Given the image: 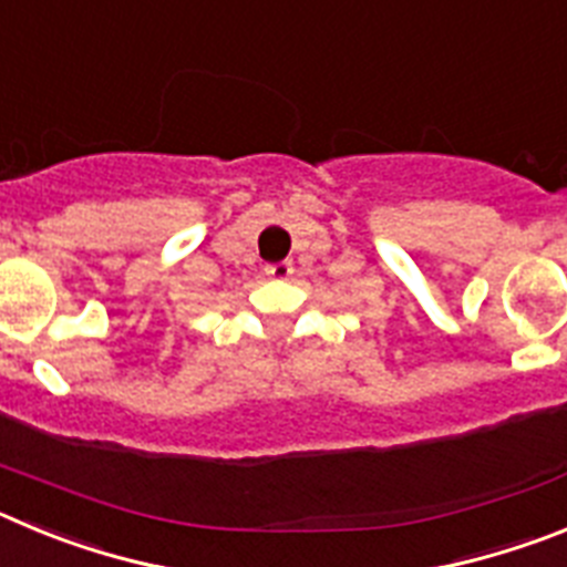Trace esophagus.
Returning a JSON list of instances; mask_svg holds the SVG:
<instances>
[{
	"mask_svg": "<svg viewBox=\"0 0 567 567\" xmlns=\"http://www.w3.org/2000/svg\"><path fill=\"white\" fill-rule=\"evenodd\" d=\"M264 272L275 280H287L289 275L295 272V267H292V260H278V264H267V269H264Z\"/></svg>",
	"mask_w": 567,
	"mask_h": 567,
	"instance_id": "esophagus-1",
	"label": "esophagus"
}]
</instances>
